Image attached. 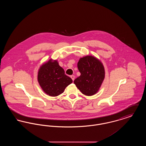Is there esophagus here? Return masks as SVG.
Returning <instances> with one entry per match:
<instances>
[{"instance_id":"34e87169","label":"esophagus","mask_w":146,"mask_h":146,"mask_svg":"<svg viewBox=\"0 0 146 146\" xmlns=\"http://www.w3.org/2000/svg\"><path fill=\"white\" fill-rule=\"evenodd\" d=\"M70 78H72V79L73 80V81H74V78H75V76H70Z\"/></svg>"}]
</instances>
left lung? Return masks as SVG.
Here are the masks:
<instances>
[{
	"mask_svg": "<svg viewBox=\"0 0 146 146\" xmlns=\"http://www.w3.org/2000/svg\"><path fill=\"white\" fill-rule=\"evenodd\" d=\"M78 68L80 76L74 81L76 88L86 96L96 94L105 77L103 63L95 56H86L79 59Z\"/></svg>",
	"mask_w": 146,
	"mask_h": 146,
	"instance_id": "left-lung-1",
	"label": "left lung"
}]
</instances>
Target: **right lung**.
Segmentation results:
<instances>
[{
	"mask_svg": "<svg viewBox=\"0 0 146 146\" xmlns=\"http://www.w3.org/2000/svg\"><path fill=\"white\" fill-rule=\"evenodd\" d=\"M38 82L42 91L50 96L62 94L66 88L73 82L56 60L50 59L42 63L38 72Z\"/></svg>",
	"mask_w": 146,
	"mask_h": 146,
	"instance_id": "add662e5",
	"label": "right lung"
}]
</instances>
